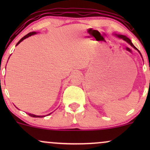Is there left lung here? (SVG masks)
Masks as SVG:
<instances>
[{
	"instance_id": "obj_1",
	"label": "left lung",
	"mask_w": 150,
	"mask_h": 150,
	"mask_svg": "<svg viewBox=\"0 0 150 150\" xmlns=\"http://www.w3.org/2000/svg\"><path fill=\"white\" fill-rule=\"evenodd\" d=\"M113 35H114V36H116V37L119 38V39H123V40H124V41H125V42H126L127 43H128V44H130V46H131L132 48H134V49H135V50H137V51H138V52H139V53H140V56H142V55H141V53H140V51H139V50H138V49H137V48H136V47H135V46L133 45V44H132V42H131V40H130V39H129V38H128V37H126V36H125V35H122V34H113Z\"/></svg>"
}]
</instances>
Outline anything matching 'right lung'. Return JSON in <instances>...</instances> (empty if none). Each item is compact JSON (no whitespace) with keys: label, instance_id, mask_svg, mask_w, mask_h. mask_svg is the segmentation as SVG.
<instances>
[{"label":"right lung","instance_id":"obj_1","mask_svg":"<svg viewBox=\"0 0 150 150\" xmlns=\"http://www.w3.org/2000/svg\"><path fill=\"white\" fill-rule=\"evenodd\" d=\"M37 32H30V33L29 34H27V35H25V37H23L21 39H20V41H19V42H18V44H16V46H18L19 44H20V42H22V41L24 40V39H27V37H31V36H32V35H34V34H37ZM51 113H49V114H48V115H46V116H49V115H50L51 114ZM28 115L29 116H32V117H34V118H42V117H45V116H37V115H34V114H32V113H28Z\"/></svg>","mask_w":150,"mask_h":150}]
</instances>
